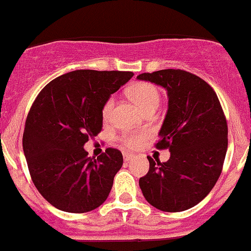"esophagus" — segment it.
<instances>
[{
  "label": "esophagus",
  "instance_id": "1",
  "mask_svg": "<svg viewBox=\"0 0 251 251\" xmlns=\"http://www.w3.org/2000/svg\"><path fill=\"white\" fill-rule=\"evenodd\" d=\"M132 158H133L132 154H130V153H124V161H126V163H128V161L132 160Z\"/></svg>",
  "mask_w": 251,
  "mask_h": 251
}]
</instances>
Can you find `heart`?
I'll list each match as a JSON object with an SVG mask.
<instances>
[{
    "instance_id": "1",
    "label": "heart",
    "mask_w": 251,
    "mask_h": 251,
    "mask_svg": "<svg viewBox=\"0 0 251 251\" xmlns=\"http://www.w3.org/2000/svg\"><path fill=\"white\" fill-rule=\"evenodd\" d=\"M127 95L142 110L146 113L155 110L161 100L160 90L154 83L148 81H138L132 83L127 88ZM114 108V97H109L104 102L102 108V118L104 121H109ZM144 133L128 132L124 133L120 137V142L128 149H135L140 147L144 141Z\"/></svg>"
}]
</instances>
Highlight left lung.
Returning <instances> with one entry per match:
<instances>
[{
  "mask_svg": "<svg viewBox=\"0 0 251 251\" xmlns=\"http://www.w3.org/2000/svg\"><path fill=\"white\" fill-rule=\"evenodd\" d=\"M137 77L168 91L169 109L155 148L171 151L166 163L147 156L142 193L161 211H184L201 203L221 175L228 144L226 116L214 88L192 73L164 69Z\"/></svg>",
  "mask_w": 251,
  "mask_h": 251,
  "instance_id": "8db88e82",
  "label": "left lung"
}]
</instances>
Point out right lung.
Here are the masks:
<instances>
[{
	"instance_id": "1",
	"label": "right lung",
	"mask_w": 251,
	"mask_h": 251,
	"mask_svg": "<svg viewBox=\"0 0 251 251\" xmlns=\"http://www.w3.org/2000/svg\"><path fill=\"white\" fill-rule=\"evenodd\" d=\"M132 76V72L75 70L50 81L35 98L23 149L35 187L57 209L82 214L109 196L123 154L107 148L90 158L83 144L102 131L105 100Z\"/></svg>"
}]
</instances>
